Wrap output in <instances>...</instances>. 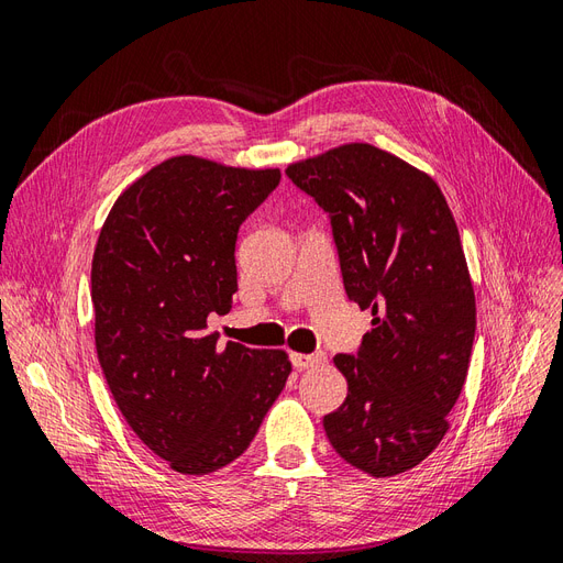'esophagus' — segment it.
Segmentation results:
<instances>
[{"label": "esophagus", "mask_w": 563, "mask_h": 563, "mask_svg": "<svg viewBox=\"0 0 563 563\" xmlns=\"http://www.w3.org/2000/svg\"><path fill=\"white\" fill-rule=\"evenodd\" d=\"M327 360V354L323 352H312V354H291V362L296 368H312L319 366Z\"/></svg>", "instance_id": "obj_1"}]
</instances>
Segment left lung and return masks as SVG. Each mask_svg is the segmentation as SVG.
Wrapping results in <instances>:
<instances>
[{"instance_id": "left-lung-1", "label": "left lung", "mask_w": 563, "mask_h": 563, "mask_svg": "<svg viewBox=\"0 0 563 563\" xmlns=\"http://www.w3.org/2000/svg\"><path fill=\"white\" fill-rule=\"evenodd\" d=\"M329 216L345 294L373 314L354 354H335L347 397L323 416L335 453L371 476L422 463L444 439L467 378L474 288L439 185L366 143L286 168Z\"/></svg>"}]
</instances>
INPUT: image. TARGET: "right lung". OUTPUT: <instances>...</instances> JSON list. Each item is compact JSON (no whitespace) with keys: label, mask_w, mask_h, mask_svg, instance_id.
Instances as JSON below:
<instances>
[{"label":"right lung","mask_w":563,"mask_h":563,"mask_svg":"<svg viewBox=\"0 0 563 563\" xmlns=\"http://www.w3.org/2000/svg\"><path fill=\"white\" fill-rule=\"evenodd\" d=\"M279 180V168L174 157L126 187L100 230L98 362L129 428L176 472L240 457L291 373L282 350L220 347L207 331L232 308L236 232Z\"/></svg>","instance_id":"right-lung-1"}]
</instances>
